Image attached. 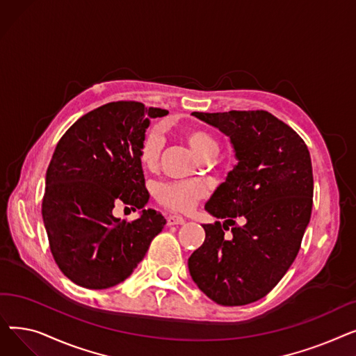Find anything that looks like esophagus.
<instances>
[{"label": "esophagus", "mask_w": 356, "mask_h": 356, "mask_svg": "<svg viewBox=\"0 0 356 356\" xmlns=\"http://www.w3.org/2000/svg\"><path fill=\"white\" fill-rule=\"evenodd\" d=\"M186 220L177 215H168L167 216V225H183Z\"/></svg>", "instance_id": "34e87169"}]
</instances>
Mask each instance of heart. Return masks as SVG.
<instances>
[{"label": "heart", "mask_w": 356, "mask_h": 356, "mask_svg": "<svg viewBox=\"0 0 356 356\" xmlns=\"http://www.w3.org/2000/svg\"><path fill=\"white\" fill-rule=\"evenodd\" d=\"M186 140H188L191 148L202 159L209 152H218L216 141L200 129H191L186 133ZM163 147V134L159 127H154L145 134L140 156L144 165L152 167L157 163L160 152ZM157 200L164 204L165 208L177 211V212H189L195 208L196 202L202 197L203 189L199 184L192 181H167L160 183L154 189Z\"/></svg>", "instance_id": "1"}]
</instances>
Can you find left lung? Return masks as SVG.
<instances>
[{"label": "left lung", "mask_w": 356, "mask_h": 356, "mask_svg": "<svg viewBox=\"0 0 356 356\" xmlns=\"http://www.w3.org/2000/svg\"><path fill=\"white\" fill-rule=\"evenodd\" d=\"M192 115L229 137L236 164L204 203L222 222L202 225L207 236L189 257V273L218 305H248L273 290L300 250L313 204L309 149L267 111Z\"/></svg>", "instance_id": "left-lung-1"}]
</instances>
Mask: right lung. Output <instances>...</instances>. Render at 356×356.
<instances>
[{
    "mask_svg": "<svg viewBox=\"0 0 356 356\" xmlns=\"http://www.w3.org/2000/svg\"><path fill=\"white\" fill-rule=\"evenodd\" d=\"M168 111L109 102L74 122L54 148L42 215L56 264L74 284L102 290L124 282L165 219L144 209L149 195L140 148L149 120ZM143 209L138 220L111 215L115 203Z\"/></svg>",
    "mask_w": 356,
    "mask_h": 356,
    "instance_id": "right-lung-1",
    "label": "right lung"
}]
</instances>
